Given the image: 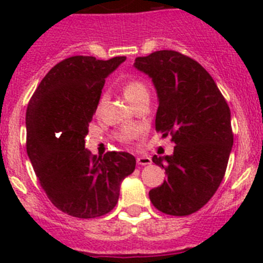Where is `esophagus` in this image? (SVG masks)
Masks as SVG:
<instances>
[{
	"label": "esophagus",
	"mask_w": 263,
	"mask_h": 263,
	"mask_svg": "<svg viewBox=\"0 0 263 263\" xmlns=\"http://www.w3.org/2000/svg\"><path fill=\"white\" fill-rule=\"evenodd\" d=\"M137 163L139 166H148V164H152V158L148 155H139V157H137Z\"/></svg>",
	"instance_id": "obj_1"
}]
</instances>
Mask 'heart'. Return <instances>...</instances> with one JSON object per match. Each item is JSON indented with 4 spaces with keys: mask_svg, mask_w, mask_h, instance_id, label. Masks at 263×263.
Segmentation results:
<instances>
[{
    "mask_svg": "<svg viewBox=\"0 0 263 263\" xmlns=\"http://www.w3.org/2000/svg\"><path fill=\"white\" fill-rule=\"evenodd\" d=\"M122 90H124V95L130 103L136 104L138 100L145 99L148 97V88L146 85V83L141 79H129L127 81H125L124 85H122ZM103 100L100 101V106H101ZM99 106V108H100ZM139 134V129L137 127H129V129L124 130V133L121 134V141H129V139H133L134 137H137Z\"/></svg>",
    "mask_w": 263,
    "mask_h": 263,
    "instance_id": "obj_1",
    "label": "heart"
}]
</instances>
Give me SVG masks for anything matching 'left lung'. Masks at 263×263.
<instances>
[{
    "label": "left lung",
    "instance_id": "obj_1",
    "mask_svg": "<svg viewBox=\"0 0 263 263\" xmlns=\"http://www.w3.org/2000/svg\"><path fill=\"white\" fill-rule=\"evenodd\" d=\"M152 78L159 106L155 130L171 136L173 155L153 157L164 168L163 184L148 192L153 205L171 216L203 208L224 179L233 146L231 109L212 76L196 60L173 50L136 59Z\"/></svg>",
    "mask_w": 263,
    "mask_h": 263
}]
</instances>
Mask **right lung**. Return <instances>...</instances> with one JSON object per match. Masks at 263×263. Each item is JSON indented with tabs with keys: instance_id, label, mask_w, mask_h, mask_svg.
Here are the masks:
<instances>
[{
	"instance_id": "add662e5",
	"label": "right lung",
	"mask_w": 263,
	"mask_h": 263,
	"mask_svg": "<svg viewBox=\"0 0 263 263\" xmlns=\"http://www.w3.org/2000/svg\"><path fill=\"white\" fill-rule=\"evenodd\" d=\"M125 59L67 58L48 71L27 105L30 162L51 203L73 217L95 218L110 212L121 182L136 168V158L129 153L97 157L85 148L105 79Z\"/></svg>"
}]
</instances>
